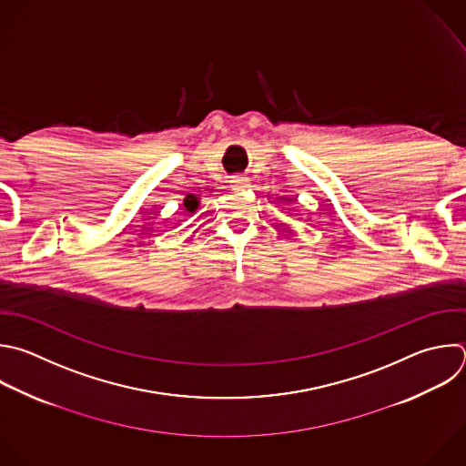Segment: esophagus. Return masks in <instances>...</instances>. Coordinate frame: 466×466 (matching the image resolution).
<instances>
[{
	"instance_id": "obj_1",
	"label": "esophagus",
	"mask_w": 466,
	"mask_h": 466,
	"mask_svg": "<svg viewBox=\"0 0 466 466\" xmlns=\"http://www.w3.org/2000/svg\"><path fill=\"white\" fill-rule=\"evenodd\" d=\"M230 185H232L236 190H239V188L248 187V181H247V177H243V176H236V177L230 179Z\"/></svg>"
}]
</instances>
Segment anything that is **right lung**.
<instances>
[{
  "label": "right lung",
  "mask_w": 466,
  "mask_h": 466,
  "mask_svg": "<svg viewBox=\"0 0 466 466\" xmlns=\"http://www.w3.org/2000/svg\"><path fill=\"white\" fill-rule=\"evenodd\" d=\"M183 205H185V208H187L190 214H194V212L199 208V198L194 196V194H188V196L185 198Z\"/></svg>",
  "instance_id": "right-lung-1"
}]
</instances>
